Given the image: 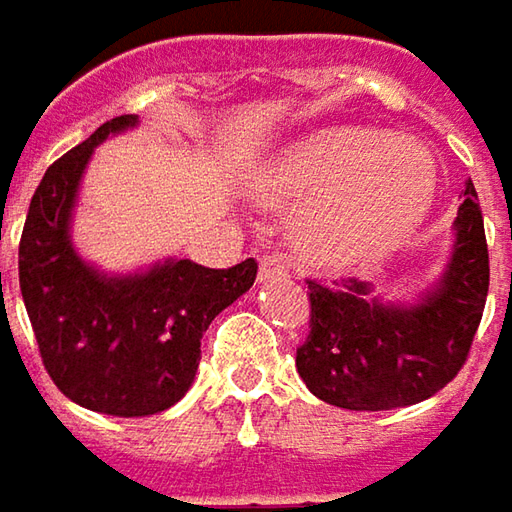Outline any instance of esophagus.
Instances as JSON below:
<instances>
[{
    "instance_id": "esophagus-1",
    "label": "esophagus",
    "mask_w": 512,
    "mask_h": 512,
    "mask_svg": "<svg viewBox=\"0 0 512 512\" xmlns=\"http://www.w3.org/2000/svg\"><path fill=\"white\" fill-rule=\"evenodd\" d=\"M287 267L285 262L279 259V256H265L262 262H259V282L265 285V282H287Z\"/></svg>"
}]
</instances>
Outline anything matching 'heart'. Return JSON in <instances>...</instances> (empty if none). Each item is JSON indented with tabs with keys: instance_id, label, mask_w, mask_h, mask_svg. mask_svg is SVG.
Wrapping results in <instances>:
<instances>
[{
	"instance_id": "b5f03b06",
	"label": "heart",
	"mask_w": 512,
	"mask_h": 512,
	"mask_svg": "<svg viewBox=\"0 0 512 512\" xmlns=\"http://www.w3.org/2000/svg\"><path fill=\"white\" fill-rule=\"evenodd\" d=\"M436 168L422 148L370 128H325L276 150L253 170L250 190L293 210L290 239L313 267L350 270L384 256L419 225Z\"/></svg>"
}]
</instances>
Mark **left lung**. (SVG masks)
I'll use <instances>...</instances> for the list:
<instances>
[{
  "label": "left lung",
  "instance_id": "8db88e82",
  "mask_svg": "<svg viewBox=\"0 0 512 512\" xmlns=\"http://www.w3.org/2000/svg\"><path fill=\"white\" fill-rule=\"evenodd\" d=\"M476 187L467 182L442 279L413 305H390L367 282H307L310 333L296 370L313 396L344 410H393L430 399L467 362L482 322L490 259Z\"/></svg>",
  "mask_w": 512,
  "mask_h": 512
}]
</instances>
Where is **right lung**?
I'll return each mask as SVG.
<instances>
[{
	"mask_svg": "<svg viewBox=\"0 0 512 512\" xmlns=\"http://www.w3.org/2000/svg\"><path fill=\"white\" fill-rule=\"evenodd\" d=\"M136 122L133 113L110 119L45 170L19 242V287L48 376L70 402L122 419L185 396L205 330L259 270L253 259L227 270L168 259L108 276L76 253L70 219L90 153Z\"/></svg>",
	"mask_w": 512,
	"mask_h": 512,
	"instance_id": "obj_1",
	"label": "right lung"
}]
</instances>
